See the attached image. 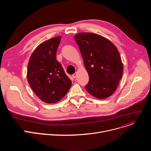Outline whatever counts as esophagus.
I'll use <instances>...</instances> for the list:
<instances>
[{
    "label": "esophagus",
    "mask_w": 151,
    "mask_h": 151,
    "mask_svg": "<svg viewBox=\"0 0 151 151\" xmlns=\"http://www.w3.org/2000/svg\"><path fill=\"white\" fill-rule=\"evenodd\" d=\"M76 73H74V74L72 75V78H73V79H75V78H76Z\"/></svg>",
    "instance_id": "obj_1"
}]
</instances>
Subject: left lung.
I'll return each mask as SVG.
<instances>
[{
    "mask_svg": "<svg viewBox=\"0 0 151 151\" xmlns=\"http://www.w3.org/2000/svg\"><path fill=\"white\" fill-rule=\"evenodd\" d=\"M89 75L85 89L94 97L103 99L116 90L123 74L121 56L112 43L93 33L75 36Z\"/></svg>",
    "mask_w": 151,
    "mask_h": 151,
    "instance_id": "left-lung-1",
    "label": "left lung"
}]
</instances>
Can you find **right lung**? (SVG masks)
I'll return each mask as SVG.
<instances>
[{"label":"right lung","mask_w":151,"mask_h":151,"mask_svg":"<svg viewBox=\"0 0 151 151\" xmlns=\"http://www.w3.org/2000/svg\"><path fill=\"white\" fill-rule=\"evenodd\" d=\"M57 36L40 44L30 56L27 81L36 95L47 103H55L65 96L72 85L56 52L61 40Z\"/></svg>","instance_id":"obj_1"}]
</instances>
